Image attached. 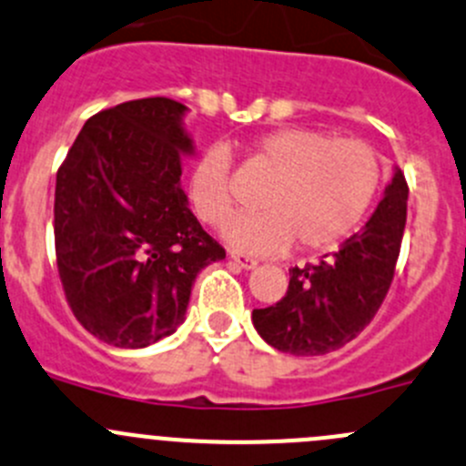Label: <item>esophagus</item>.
<instances>
[{"label": "esophagus", "mask_w": 466, "mask_h": 466, "mask_svg": "<svg viewBox=\"0 0 466 466\" xmlns=\"http://www.w3.org/2000/svg\"><path fill=\"white\" fill-rule=\"evenodd\" d=\"M229 259H232L234 264L238 266V268H246V270L255 268V266H257V259H255V257H250V255H243V252H237V250H232V252H229Z\"/></svg>", "instance_id": "obj_1"}]
</instances>
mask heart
I'll use <instances>...</instances> for the list:
<instances>
[{"label":"heart","mask_w":466,"mask_h":466,"mask_svg":"<svg viewBox=\"0 0 466 466\" xmlns=\"http://www.w3.org/2000/svg\"><path fill=\"white\" fill-rule=\"evenodd\" d=\"M248 166L270 175L257 196L261 211L225 228L229 243L248 252L279 255L293 243L316 252L346 241L371 209L382 182L378 152L360 138H332L311 127H282L248 147ZM188 200L198 218L220 225L237 205L232 157L202 150L188 170Z\"/></svg>","instance_id":"heart-1"}]
</instances>
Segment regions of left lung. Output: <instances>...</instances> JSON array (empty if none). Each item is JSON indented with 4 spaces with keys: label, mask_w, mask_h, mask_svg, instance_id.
Listing matches in <instances>:
<instances>
[{
    "label": "left lung",
    "mask_w": 466,
    "mask_h": 466,
    "mask_svg": "<svg viewBox=\"0 0 466 466\" xmlns=\"http://www.w3.org/2000/svg\"><path fill=\"white\" fill-rule=\"evenodd\" d=\"M408 182L400 168L358 234L319 264L289 270L282 300L252 311L266 343L291 355H325L353 341L380 309L394 279L408 220Z\"/></svg>",
    "instance_id": "8db88e82"
}]
</instances>
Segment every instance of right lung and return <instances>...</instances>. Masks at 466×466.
<instances>
[{"mask_svg": "<svg viewBox=\"0 0 466 466\" xmlns=\"http://www.w3.org/2000/svg\"><path fill=\"white\" fill-rule=\"evenodd\" d=\"M187 106L143 97L86 120L56 173L54 246L66 300L81 325L118 348L168 337L196 275L225 259L182 191L193 143Z\"/></svg>", "mask_w": 466, "mask_h": 466, "instance_id": "add662e5", "label": "right lung"}]
</instances>
